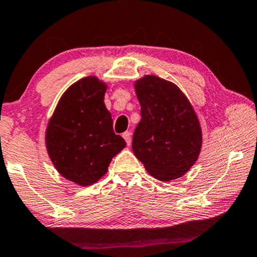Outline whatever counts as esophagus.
<instances>
[{"instance_id":"34e87169","label":"esophagus","mask_w":257,"mask_h":257,"mask_svg":"<svg viewBox=\"0 0 257 257\" xmlns=\"http://www.w3.org/2000/svg\"><path fill=\"white\" fill-rule=\"evenodd\" d=\"M122 136H123L125 142H127V146H130V144H132V133L125 132V133L122 134Z\"/></svg>"}]
</instances>
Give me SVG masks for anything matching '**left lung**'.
<instances>
[{
	"mask_svg": "<svg viewBox=\"0 0 257 257\" xmlns=\"http://www.w3.org/2000/svg\"><path fill=\"white\" fill-rule=\"evenodd\" d=\"M141 121L134 132L133 151L151 176L177 179L198 160L202 135L192 104L178 86L156 75L135 82Z\"/></svg>",
	"mask_w": 257,
	"mask_h": 257,
	"instance_id": "obj_1",
	"label": "left lung"
}]
</instances>
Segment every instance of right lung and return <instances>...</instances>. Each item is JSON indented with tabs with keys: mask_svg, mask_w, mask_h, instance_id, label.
Masks as SVG:
<instances>
[{
	"mask_svg": "<svg viewBox=\"0 0 257 257\" xmlns=\"http://www.w3.org/2000/svg\"><path fill=\"white\" fill-rule=\"evenodd\" d=\"M106 89L96 77L74 82L60 97L46 128V149L57 171L81 186L106 175L111 158L125 147L104 106Z\"/></svg>",
	"mask_w": 257,
	"mask_h": 257,
	"instance_id": "1",
	"label": "right lung"
}]
</instances>
